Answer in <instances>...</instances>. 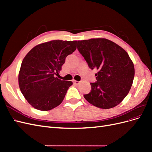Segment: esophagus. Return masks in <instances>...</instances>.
I'll return each mask as SVG.
<instances>
[{"mask_svg":"<svg viewBox=\"0 0 152 152\" xmlns=\"http://www.w3.org/2000/svg\"><path fill=\"white\" fill-rule=\"evenodd\" d=\"M73 83H74L75 85H79V84H80V82H79V81H76V80H75L74 82H73Z\"/></svg>","mask_w":152,"mask_h":152,"instance_id":"1","label":"esophagus"}]
</instances>
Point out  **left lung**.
<instances>
[{"label": "left lung", "instance_id": "8db88e82", "mask_svg": "<svg viewBox=\"0 0 152 152\" xmlns=\"http://www.w3.org/2000/svg\"><path fill=\"white\" fill-rule=\"evenodd\" d=\"M77 49L91 70L97 69L96 82L84 98L96 107L118 105L129 92L134 77L133 63L125 50L106 39L79 40Z\"/></svg>", "mask_w": 152, "mask_h": 152}]
</instances>
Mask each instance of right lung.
I'll return each mask as SVG.
<instances>
[{
    "label": "right lung",
    "mask_w": 152,
    "mask_h": 152,
    "mask_svg": "<svg viewBox=\"0 0 152 152\" xmlns=\"http://www.w3.org/2000/svg\"><path fill=\"white\" fill-rule=\"evenodd\" d=\"M76 47V40H54L36 45L26 55L18 82L23 95L34 108L48 111L61 103L73 83L56 75Z\"/></svg>",
    "instance_id": "add662e5"
}]
</instances>
